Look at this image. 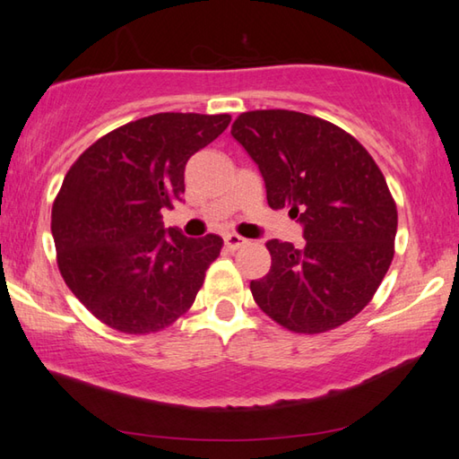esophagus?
Returning <instances> with one entry per match:
<instances>
[{
	"label": "esophagus",
	"instance_id": "esophagus-1",
	"mask_svg": "<svg viewBox=\"0 0 459 459\" xmlns=\"http://www.w3.org/2000/svg\"><path fill=\"white\" fill-rule=\"evenodd\" d=\"M245 245H247V238H242L238 235H224V247H227L229 250H238Z\"/></svg>",
	"mask_w": 459,
	"mask_h": 459
}]
</instances>
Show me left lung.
Returning <instances> with one entry per match:
<instances>
[{"label":"left lung","instance_id":"obj_1","mask_svg":"<svg viewBox=\"0 0 459 459\" xmlns=\"http://www.w3.org/2000/svg\"><path fill=\"white\" fill-rule=\"evenodd\" d=\"M235 138L258 165L272 209H290L306 245L268 240L272 266L250 281L258 307L296 333H324L363 309L394 256L396 204L353 135L294 110L245 112Z\"/></svg>","mask_w":459,"mask_h":459}]
</instances>
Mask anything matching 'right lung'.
<instances>
[{"label": "right lung", "instance_id": "obj_1", "mask_svg": "<svg viewBox=\"0 0 459 459\" xmlns=\"http://www.w3.org/2000/svg\"><path fill=\"white\" fill-rule=\"evenodd\" d=\"M229 124L153 114L106 134L65 175L51 214L58 270L102 324L152 333L193 306L222 238L165 229L161 211L183 201L185 165Z\"/></svg>", "mask_w": 459, "mask_h": 459}]
</instances>
